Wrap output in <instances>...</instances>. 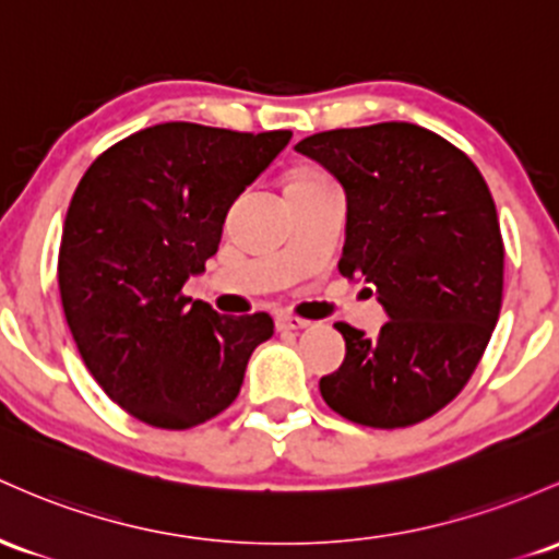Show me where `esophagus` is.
<instances>
[{"label":"esophagus","mask_w":559,"mask_h":559,"mask_svg":"<svg viewBox=\"0 0 559 559\" xmlns=\"http://www.w3.org/2000/svg\"><path fill=\"white\" fill-rule=\"evenodd\" d=\"M275 326L281 331H299V329H308L310 321H305V318H294V316H278Z\"/></svg>","instance_id":"obj_1"}]
</instances>
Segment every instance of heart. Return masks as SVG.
Here are the masks:
<instances>
[{
	"mask_svg": "<svg viewBox=\"0 0 559 559\" xmlns=\"http://www.w3.org/2000/svg\"><path fill=\"white\" fill-rule=\"evenodd\" d=\"M312 180H323V175H318V171H310V169H294L289 177V186H294V182H312Z\"/></svg>",
	"mask_w": 559,
	"mask_h": 559,
	"instance_id": "heart-1",
	"label": "heart"
}]
</instances>
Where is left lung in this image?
<instances>
[{
	"label": "left lung",
	"instance_id": "8db88e82",
	"mask_svg": "<svg viewBox=\"0 0 559 559\" xmlns=\"http://www.w3.org/2000/svg\"><path fill=\"white\" fill-rule=\"evenodd\" d=\"M297 151L345 188L340 273L371 284L390 318L373 340L336 323L347 355L323 401L364 427L425 421L464 390L499 321L493 195L467 153L408 121L318 132Z\"/></svg>",
	"mask_w": 559,
	"mask_h": 559
}]
</instances>
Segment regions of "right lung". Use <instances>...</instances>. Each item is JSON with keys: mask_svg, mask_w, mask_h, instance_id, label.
<instances>
[{"mask_svg": "<svg viewBox=\"0 0 559 559\" xmlns=\"http://www.w3.org/2000/svg\"><path fill=\"white\" fill-rule=\"evenodd\" d=\"M289 130L167 121L110 145L79 180L58 251L66 321L95 382L134 419L204 425L236 401L273 318L219 316L182 294L217 254L225 214Z\"/></svg>", "mask_w": 559, "mask_h": 559, "instance_id": "right-lung-1", "label": "right lung"}]
</instances>
